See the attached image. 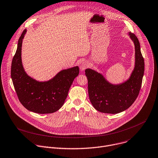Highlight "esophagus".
Returning a JSON list of instances; mask_svg holds the SVG:
<instances>
[{
    "label": "esophagus",
    "instance_id": "34e87169",
    "mask_svg": "<svg viewBox=\"0 0 158 158\" xmlns=\"http://www.w3.org/2000/svg\"><path fill=\"white\" fill-rule=\"evenodd\" d=\"M89 67V64L88 63H87L86 61L85 62H83L81 66H80V69L81 71H84L86 68H87Z\"/></svg>",
    "mask_w": 158,
    "mask_h": 158
}]
</instances>
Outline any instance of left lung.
I'll use <instances>...</instances> for the list:
<instances>
[{"mask_svg":"<svg viewBox=\"0 0 158 158\" xmlns=\"http://www.w3.org/2000/svg\"><path fill=\"white\" fill-rule=\"evenodd\" d=\"M135 49V67L130 77L125 82L113 84L95 70L86 69L88 92L93 107L98 112L115 114L128 109L136 99L142 84L144 62L140 44L135 34L129 32Z\"/></svg>","mask_w":158,"mask_h":158,"instance_id":"1","label":"left lung"}]
</instances>
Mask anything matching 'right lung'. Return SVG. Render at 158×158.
Returning <instances> with one entry per match:
<instances>
[{
	"label": "right lung",
	"mask_w": 158,
	"mask_h": 158,
	"mask_svg": "<svg viewBox=\"0 0 158 158\" xmlns=\"http://www.w3.org/2000/svg\"><path fill=\"white\" fill-rule=\"evenodd\" d=\"M27 30H23L17 44L11 66V77L18 98L29 111L51 114L58 111L67 98L74 79L79 75L78 66L60 71L47 81H38L28 76L22 61V41Z\"/></svg>",
	"instance_id": "add662e5"
}]
</instances>
